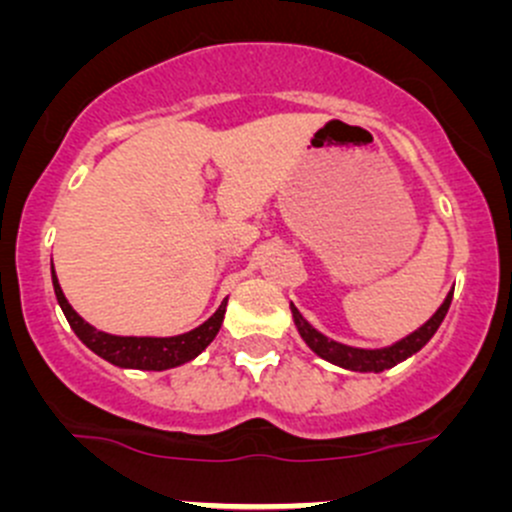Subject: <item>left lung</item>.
Returning a JSON list of instances; mask_svg holds the SVG:
<instances>
[{
    "instance_id": "left-lung-1",
    "label": "left lung",
    "mask_w": 512,
    "mask_h": 512,
    "mask_svg": "<svg viewBox=\"0 0 512 512\" xmlns=\"http://www.w3.org/2000/svg\"><path fill=\"white\" fill-rule=\"evenodd\" d=\"M451 299H453V292L448 294L446 302L438 307V312L433 314V317L428 319L421 329H416L414 334H409L406 339L396 342L394 347H386V349L344 347V344L332 342V339H327L324 334H319L317 329H314L312 324H309L307 319L297 312V307H292V317H294V324H297V329H299V334H302L304 342L309 344V349H312V352H317L319 356H322V359H327V361H332V364L344 366V369H352V371H384V369H391V366H396L399 361L409 359L411 354H416L418 349H421L423 344H426L428 339L436 334V329L441 327L443 317H446L448 307H451Z\"/></svg>"
}]
</instances>
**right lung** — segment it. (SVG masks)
I'll list each match as a JSON object with an SVG mask.
<instances>
[{
	"label": "right lung",
	"instance_id": "right-lung-1",
	"mask_svg": "<svg viewBox=\"0 0 512 512\" xmlns=\"http://www.w3.org/2000/svg\"><path fill=\"white\" fill-rule=\"evenodd\" d=\"M51 280H54V292L59 299L61 309H64L66 319H69L71 329L76 332V337L96 352L101 359L111 361V364L123 366V369H148V371H163L173 369V366L185 364V361L195 359L210 342L215 339V334L220 332V324L225 317V304L218 307V312L208 319L205 324H200L198 329L188 334H180V337H113V334L98 332V329L86 324L79 314L71 309V304L66 302L64 292H61L59 280L51 272Z\"/></svg>",
	"mask_w": 512,
	"mask_h": 512
}]
</instances>
